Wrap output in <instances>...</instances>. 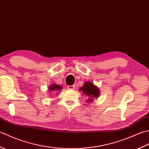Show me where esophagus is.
<instances>
[{
  "label": "esophagus",
  "instance_id": "34e87169",
  "mask_svg": "<svg viewBox=\"0 0 149 149\" xmlns=\"http://www.w3.org/2000/svg\"><path fill=\"white\" fill-rule=\"evenodd\" d=\"M67 88L68 90H74L75 88L74 85H72V86H67Z\"/></svg>",
  "mask_w": 149,
  "mask_h": 149
}]
</instances>
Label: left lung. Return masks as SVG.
Segmentation results:
<instances>
[{
	"label": "left lung",
	"instance_id": "obj_1",
	"mask_svg": "<svg viewBox=\"0 0 149 149\" xmlns=\"http://www.w3.org/2000/svg\"><path fill=\"white\" fill-rule=\"evenodd\" d=\"M79 90L83 91L84 95L89 97L87 101L90 102L93 100V98L97 99L99 96V89L95 86L93 84L91 83L90 82H86L83 86L81 87Z\"/></svg>",
	"mask_w": 149,
	"mask_h": 149
}]
</instances>
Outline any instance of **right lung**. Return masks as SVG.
Returning a JSON list of instances; mask_svg holds the SVG:
<instances>
[{
	"mask_svg": "<svg viewBox=\"0 0 149 149\" xmlns=\"http://www.w3.org/2000/svg\"><path fill=\"white\" fill-rule=\"evenodd\" d=\"M62 89V87L60 86H58L57 84H52L49 88V90L50 91H59L60 90ZM55 93V92H54Z\"/></svg>",
	"mask_w": 149,
	"mask_h": 149,
	"instance_id": "add662e5",
	"label": "right lung"
}]
</instances>
